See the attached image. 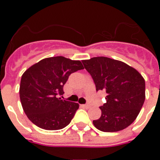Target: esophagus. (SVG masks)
<instances>
[{
	"label": "esophagus",
	"instance_id": "obj_1",
	"mask_svg": "<svg viewBox=\"0 0 160 160\" xmlns=\"http://www.w3.org/2000/svg\"><path fill=\"white\" fill-rule=\"evenodd\" d=\"M82 107H84V108H87V109H88V108H90V105H88V104H85V105H82Z\"/></svg>",
	"mask_w": 160,
	"mask_h": 160
}]
</instances>
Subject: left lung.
<instances>
[{
	"label": "left lung",
	"mask_w": 160,
	"mask_h": 160,
	"mask_svg": "<svg viewBox=\"0 0 160 160\" xmlns=\"http://www.w3.org/2000/svg\"><path fill=\"white\" fill-rule=\"evenodd\" d=\"M96 87L105 90L107 102L99 107L102 115L94 127L104 132L122 131L131 125L145 101V81L135 69L121 61L106 57L83 60Z\"/></svg>",
	"instance_id": "1"
}]
</instances>
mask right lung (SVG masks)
<instances>
[{"instance_id":"add662e5","label":"right lung","mask_w":160,"mask_h":160,"mask_svg":"<svg viewBox=\"0 0 160 160\" xmlns=\"http://www.w3.org/2000/svg\"><path fill=\"white\" fill-rule=\"evenodd\" d=\"M80 61L62 56L44 58L25 70L20 84V99L28 118L49 131L66 128L79 105L62 99L63 87L73 72L82 70Z\"/></svg>"}]
</instances>
